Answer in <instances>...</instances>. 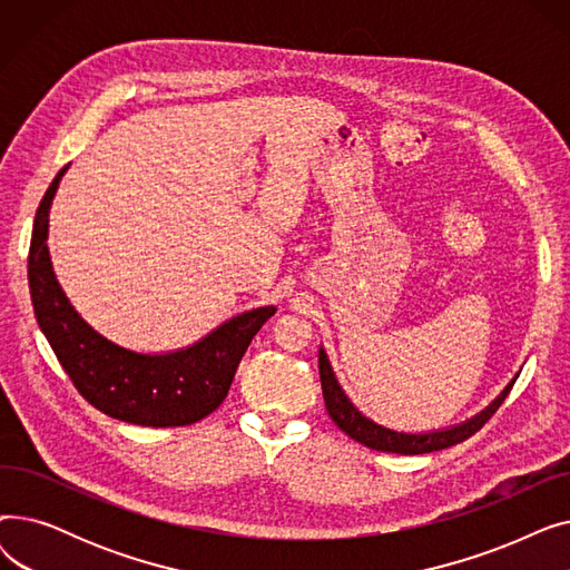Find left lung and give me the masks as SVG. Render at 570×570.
I'll return each instance as SVG.
<instances>
[{
	"instance_id": "8db88e82",
	"label": "left lung",
	"mask_w": 570,
	"mask_h": 570,
	"mask_svg": "<svg viewBox=\"0 0 570 570\" xmlns=\"http://www.w3.org/2000/svg\"><path fill=\"white\" fill-rule=\"evenodd\" d=\"M318 372H321V387H323V400H325V409L331 413L333 423L348 434L351 439H355L357 443H363L372 451H381V453H397V455H423V453H434V451H443V448H451L455 443H462L464 439H469L471 434H475L481 430L490 417L497 413V409L503 404V400L511 393V387L515 381H511V385H505V391L485 409L478 413L471 421L455 425L451 430H441V432H430V434H404V432H395L381 428L376 423H372L370 417H365L361 411H357L351 400L344 395L342 385L335 379V372L327 363V355L321 348L318 351Z\"/></svg>"
}]
</instances>
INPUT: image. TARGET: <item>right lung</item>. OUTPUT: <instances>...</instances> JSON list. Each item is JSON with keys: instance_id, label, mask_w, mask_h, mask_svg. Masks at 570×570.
I'll return each mask as SVG.
<instances>
[{"instance_id": "add662e5", "label": "right lung", "mask_w": 570, "mask_h": 570, "mask_svg": "<svg viewBox=\"0 0 570 570\" xmlns=\"http://www.w3.org/2000/svg\"><path fill=\"white\" fill-rule=\"evenodd\" d=\"M59 170L35 217L27 277L37 321L76 391L117 421L142 428H183L213 413L228 395L235 370L275 307H258L219 325L198 344L145 355L95 333L59 288L48 254V209Z\"/></svg>"}]
</instances>
